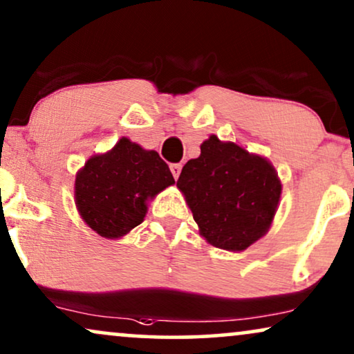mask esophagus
<instances>
[{
    "mask_svg": "<svg viewBox=\"0 0 354 354\" xmlns=\"http://www.w3.org/2000/svg\"><path fill=\"white\" fill-rule=\"evenodd\" d=\"M181 165L180 163H173V165H169V169H171V173H173V178L174 180H178V178H180V173H181Z\"/></svg>",
    "mask_w": 354,
    "mask_h": 354,
    "instance_id": "obj_1",
    "label": "esophagus"
}]
</instances>
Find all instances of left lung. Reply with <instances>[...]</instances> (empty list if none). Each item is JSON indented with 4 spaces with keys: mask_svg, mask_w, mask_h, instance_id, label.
Listing matches in <instances>:
<instances>
[{
    "mask_svg": "<svg viewBox=\"0 0 354 354\" xmlns=\"http://www.w3.org/2000/svg\"><path fill=\"white\" fill-rule=\"evenodd\" d=\"M178 189L212 247L243 252L265 236L279 205L277 171L266 156L210 136L181 169Z\"/></svg>",
    "mask_w": 354,
    "mask_h": 354,
    "instance_id": "8db88e82",
    "label": "left lung"
}]
</instances>
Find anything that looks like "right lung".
<instances>
[{
	"instance_id": "obj_1",
	"label": "right lung",
	"mask_w": 354,
	"mask_h": 354,
	"mask_svg": "<svg viewBox=\"0 0 354 354\" xmlns=\"http://www.w3.org/2000/svg\"><path fill=\"white\" fill-rule=\"evenodd\" d=\"M171 185L173 174L155 150L122 137L78 169L75 204L89 229L118 240L144 222L149 201Z\"/></svg>"
}]
</instances>
